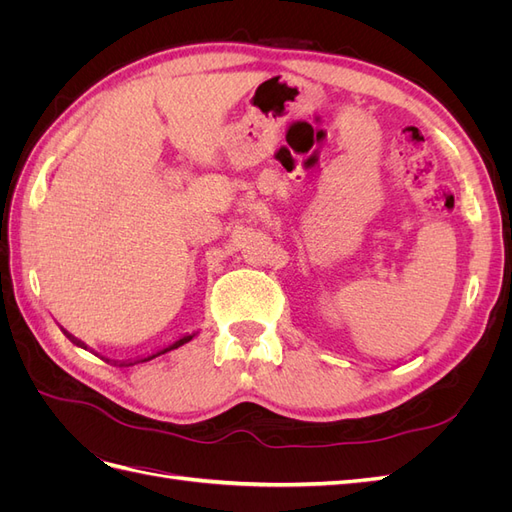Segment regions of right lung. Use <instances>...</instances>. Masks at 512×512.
<instances>
[{"label": "right lung", "mask_w": 512, "mask_h": 512, "mask_svg": "<svg viewBox=\"0 0 512 512\" xmlns=\"http://www.w3.org/2000/svg\"><path fill=\"white\" fill-rule=\"evenodd\" d=\"M64 331V329H61ZM64 335L70 339L72 344H76V346H81V348H85L87 350V346L81 342V339H76L74 335H70L68 331H64ZM196 337V333H188V335H183V337H179V339H175L173 344H168V346H164V348H160L158 352H151V354H147V356H141V359H136V361H113V365H119V367H130V365H136V363H145V361H151V359H156V356H160V354H164V352H168V350H175V348H179V346H183V344H188L190 339H194ZM104 359V356H102ZM106 363H111V359H104Z\"/></svg>", "instance_id": "right-lung-1"}]
</instances>
